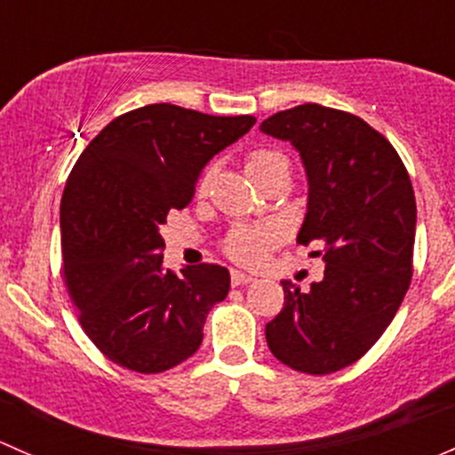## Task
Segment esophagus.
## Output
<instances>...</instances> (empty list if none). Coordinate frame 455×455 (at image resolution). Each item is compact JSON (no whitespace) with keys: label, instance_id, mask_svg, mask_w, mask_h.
<instances>
[{"label":"esophagus","instance_id":"esophagus-1","mask_svg":"<svg viewBox=\"0 0 455 455\" xmlns=\"http://www.w3.org/2000/svg\"><path fill=\"white\" fill-rule=\"evenodd\" d=\"M229 278H232V287H241V284L254 283V278H251L250 274H243V271H238V269H232Z\"/></svg>","mask_w":455,"mask_h":455}]
</instances>
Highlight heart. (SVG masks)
<instances>
[{
    "label": "heart",
    "mask_w": 455,
    "mask_h": 455,
    "mask_svg": "<svg viewBox=\"0 0 455 455\" xmlns=\"http://www.w3.org/2000/svg\"><path fill=\"white\" fill-rule=\"evenodd\" d=\"M287 159L283 157V153L269 151V148H259V151H251L245 159V168L250 172L251 180L259 184L260 177H265L267 172L274 171L278 164H284ZM210 184V172H205L199 181V193H205ZM278 238V229L265 226V228H234L232 232L226 236V251L228 256H232L238 262H259L262 256L267 254L271 245Z\"/></svg>",
    "instance_id": "1"
}]
</instances>
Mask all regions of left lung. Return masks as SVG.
Masks as SVG:
<instances>
[{
  "label": "left lung",
  "mask_w": 455,
  "mask_h": 455,
  "mask_svg": "<svg viewBox=\"0 0 455 455\" xmlns=\"http://www.w3.org/2000/svg\"><path fill=\"white\" fill-rule=\"evenodd\" d=\"M260 131L299 151L308 212L298 243L320 241L326 262L308 291L283 280L284 307L265 326L267 344L298 372H337L377 344L410 289L414 188L395 147L348 111L307 102Z\"/></svg>",
  "instance_id": "1"
}]
</instances>
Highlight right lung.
I'll use <instances>...</instances> for the list:
<instances>
[{"label":"right lung","mask_w":455,"mask_h":455,"mask_svg":"<svg viewBox=\"0 0 455 455\" xmlns=\"http://www.w3.org/2000/svg\"><path fill=\"white\" fill-rule=\"evenodd\" d=\"M254 123L147 105L111 120L74 164L60 199L65 284L83 331L118 366L164 372L201 346L229 271L208 262L164 269L159 228L190 204L205 164Z\"/></svg>","instance_id":"add662e5"}]
</instances>
